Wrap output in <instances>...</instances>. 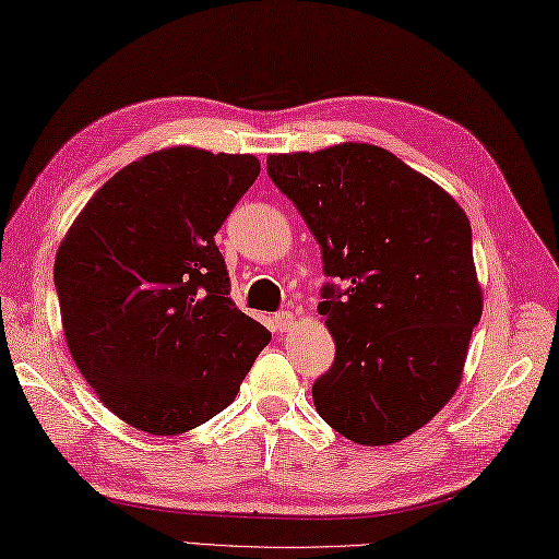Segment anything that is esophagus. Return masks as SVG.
<instances>
[{
    "label": "esophagus",
    "instance_id": "1",
    "mask_svg": "<svg viewBox=\"0 0 559 559\" xmlns=\"http://www.w3.org/2000/svg\"><path fill=\"white\" fill-rule=\"evenodd\" d=\"M272 324H275L277 332H287L289 326L294 324V316H292V312H287V310L275 312V318H272Z\"/></svg>",
    "mask_w": 559,
    "mask_h": 559
}]
</instances>
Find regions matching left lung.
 I'll return each instance as SVG.
<instances>
[{
	"mask_svg": "<svg viewBox=\"0 0 559 559\" xmlns=\"http://www.w3.org/2000/svg\"><path fill=\"white\" fill-rule=\"evenodd\" d=\"M267 175L318 239L332 280L318 312L336 356L312 403L350 441L396 443L451 401L481 318L467 215L372 144L267 156Z\"/></svg>",
	"mask_w": 559,
	"mask_h": 559,
	"instance_id": "8db88e82",
	"label": "left lung"
}]
</instances>
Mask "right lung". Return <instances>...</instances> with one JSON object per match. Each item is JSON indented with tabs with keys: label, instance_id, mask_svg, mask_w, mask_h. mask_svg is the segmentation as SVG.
<instances>
[{
	"label": "right lung",
	"instance_id": "obj_1",
	"mask_svg": "<svg viewBox=\"0 0 559 559\" xmlns=\"http://www.w3.org/2000/svg\"><path fill=\"white\" fill-rule=\"evenodd\" d=\"M261 173L249 154L173 146L116 173L61 241L68 350L102 403L156 437L235 401L270 332L229 298L215 233Z\"/></svg>",
	"mask_w": 559,
	"mask_h": 559
}]
</instances>
